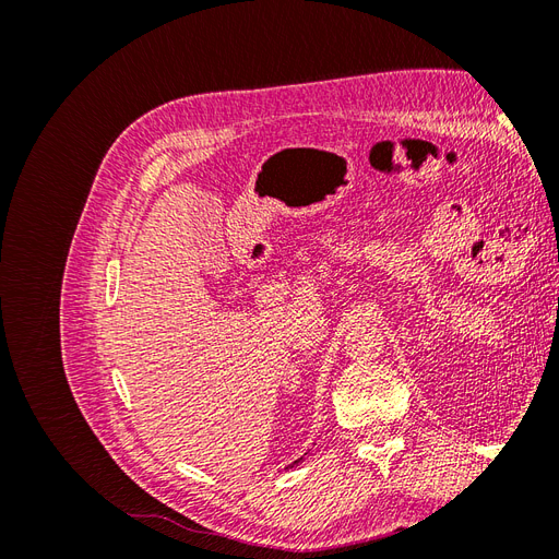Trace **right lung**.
I'll use <instances>...</instances> for the list:
<instances>
[{"instance_id":"add662e5","label":"right lung","mask_w":559,"mask_h":559,"mask_svg":"<svg viewBox=\"0 0 559 559\" xmlns=\"http://www.w3.org/2000/svg\"><path fill=\"white\" fill-rule=\"evenodd\" d=\"M298 462H300V460H296V462H294V464H298Z\"/></svg>"}]
</instances>
